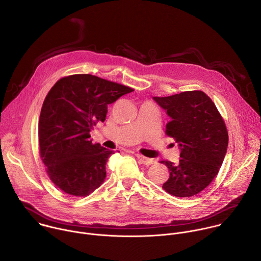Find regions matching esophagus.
<instances>
[{"label": "esophagus", "mask_w": 261, "mask_h": 261, "mask_svg": "<svg viewBox=\"0 0 261 261\" xmlns=\"http://www.w3.org/2000/svg\"><path fill=\"white\" fill-rule=\"evenodd\" d=\"M136 157H137L138 161H139L141 164H144V165H151V164H153V162H154L153 159H148V158H146V157H143L142 155H136Z\"/></svg>", "instance_id": "34e87169"}]
</instances>
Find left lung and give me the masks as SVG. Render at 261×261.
Listing matches in <instances>:
<instances>
[{
	"label": "left lung",
	"instance_id": "obj_1",
	"mask_svg": "<svg viewBox=\"0 0 261 261\" xmlns=\"http://www.w3.org/2000/svg\"><path fill=\"white\" fill-rule=\"evenodd\" d=\"M170 121L165 134L180 148L176 164L161 161L169 169L162 188L175 197L200 193L218 174L228 145V132L212 99L202 91L153 97Z\"/></svg>",
	"mask_w": 261,
	"mask_h": 261
}]
</instances>
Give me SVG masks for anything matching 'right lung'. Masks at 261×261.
Listing matches in <instances>:
<instances>
[{
	"label": "right lung",
	"instance_id": "add662e5",
	"mask_svg": "<svg viewBox=\"0 0 261 261\" xmlns=\"http://www.w3.org/2000/svg\"><path fill=\"white\" fill-rule=\"evenodd\" d=\"M133 91L91 74L65 76L50 89L38 124L40 158L63 192L84 197L103 184L114 151L93 143L90 131L105 121L108 104Z\"/></svg>",
	"mask_w": 261,
	"mask_h": 261
}]
</instances>
